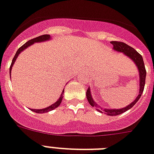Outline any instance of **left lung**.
Listing matches in <instances>:
<instances>
[{
  "instance_id": "1",
  "label": "left lung",
  "mask_w": 154,
  "mask_h": 154,
  "mask_svg": "<svg viewBox=\"0 0 154 154\" xmlns=\"http://www.w3.org/2000/svg\"><path fill=\"white\" fill-rule=\"evenodd\" d=\"M112 45H113V49L115 51H119V52L124 53L125 55H127L128 57H129L130 59L132 60L135 64L136 65L137 68L139 69V92L138 96L136 97V99L134 100L131 103H130L128 106H127L125 108H122V109H105V108H101L100 109H96L97 110L103 113L105 112L106 114L109 115V116H117V115H120L121 113H125L127 110H128L129 109H131L133 106L135 105L137 102L139 101V98L142 95V93H143V90H144V86H145V81H146V71L145 65H144V62H143V57L142 55L139 54L136 50L133 48L130 47L129 45H126L125 43L123 42H121V41H111L110 42ZM86 96H87V99L88 101L89 104L93 107H100L99 106H98V104L95 103V102L94 101V99H92V96H91V90H90V88H88L86 91Z\"/></svg>"
}]
</instances>
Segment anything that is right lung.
Segmentation results:
<instances>
[{"label": "right lung", "instance_id": "add662e5", "mask_svg": "<svg viewBox=\"0 0 154 154\" xmlns=\"http://www.w3.org/2000/svg\"><path fill=\"white\" fill-rule=\"evenodd\" d=\"M50 39H51V36L48 35V34L41 35V36H39V37H36V38H33V39H32V40H29V41H27L26 43H25L24 45H23V46H21V47L19 48L17 50V51H16V53H15V56H14L13 59H12V62H11V66H10V74H11V68H12V66H13V64L15 63V60H16V59H17V57L19 56V54H20V53H21L23 50H25L26 48H27L29 47L30 45H32L33 44L36 43V42H37V43H38V42H42V41H48V40H50ZM63 93H64V90H63V92H62L61 95H60V97L59 98V99H58L57 101L55 102V103H53L52 105L49 106L48 107H46V108H45V109H31V110L33 111V112H35V113H48V112H49V111L53 110V109H55V108H57V107L59 106L60 104H61V102L63 99Z\"/></svg>", "mask_w": 154, "mask_h": 154}]
</instances>
